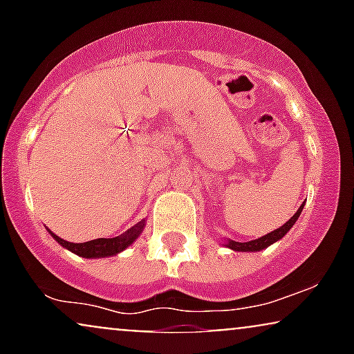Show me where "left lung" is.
<instances>
[{"label": "left lung", "instance_id": "obj_1", "mask_svg": "<svg viewBox=\"0 0 354 354\" xmlns=\"http://www.w3.org/2000/svg\"><path fill=\"white\" fill-rule=\"evenodd\" d=\"M301 211H303V205L299 206V209L296 211L293 216H291L286 223H284L281 228L271 231V233H268V234H265V236H261L258 239H253V241H248V243L230 241L228 248H231V250H234V251H259V250H265V248L273 245V243L278 241V239H281L284 234H286L288 231L291 230V226H293L296 223V219L299 218Z\"/></svg>", "mask_w": 354, "mask_h": 354}]
</instances>
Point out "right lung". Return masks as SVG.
Here are the masks:
<instances>
[{
    "mask_svg": "<svg viewBox=\"0 0 354 354\" xmlns=\"http://www.w3.org/2000/svg\"><path fill=\"white\" fill-rule=\"evenodd\" d=\"M141 230H143V223L133 226V228L124 231L123 234H120V236L116 238H98L86 243L64 241V239L56 236L51 231L50 233L61 246H64L66 250L73 251V253H76L78 256H83V258H103V256H113L120 253V251H123L124 248H128L138 236H140Z\"/></svg>",
    "mask_w": 354,
    "mask_h": 354,
    "instance_id": "right-lung-1",
    "label": "right lung"
}]
</instances>
